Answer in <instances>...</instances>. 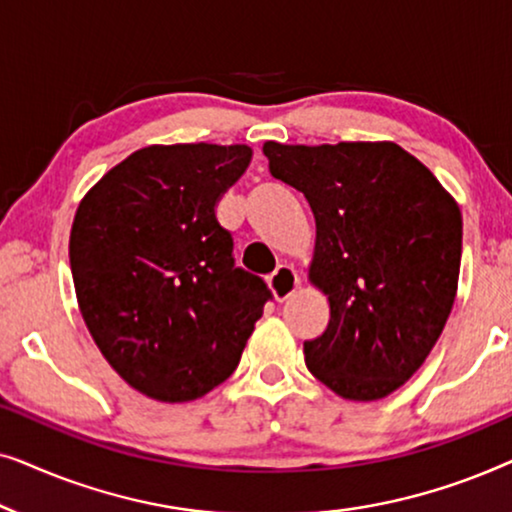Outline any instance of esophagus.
Returning a JSON list of instances; mask_svg holds the SVG:
<instances>
[{
  "mask_svg": "<svg viewBox=\"0 0 512 512\" xmlns=\"http://www.w3.org/2000/svg\"><path fill=\"white\" fill-rule=\"evenodd\" d=\"M298 284H300V277L296 275V270H293L291 265H279V268L268 277L272 296H275L279 303L286 298H291L293 293H296Z\"/></svg>",
  "mask_w": 512,
  "mask_h": 512,
  "instance_id": "obj_1",
  "label": "esophagus"
}]
</instances>
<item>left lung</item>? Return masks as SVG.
Returning <instances> with one entry per match:
<instances>
[{"instance_id": "obj_1", "label": "left lung", "mask_w": 512, "mask_h": 512, "mask_svg": "<svg viewBox=\"0 0 512 512\" xmlns=\"http://www.w3.org/2000/svg\"><path fill=\"white\" fill-rule=\"evenodd\" d=\"M270 174L305 195L317 223L310 282L331 319L305 363L349 401L403 387L443 333L457 296L461 212L394 142H265Z\"/></svg>"}]
</instances>
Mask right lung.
<instances>
[{
	"label": "right lung",
	"mask_w": 512,
	"mask_h": 512,
	"mask_svg": "<svg viewBox=\"0 0 512 512\" xmlns=\"http://www.w3.org/2000/svg\"><path fill=\"white\" fill-rule=\"evenodd\" d=\"M244 144H153L104 174L69 235L76 300L109 366L144 396L184 403L226 382L272 293L235 268L221 195Z\"/></svg>",
	"instance_id": "obj_1"
}]
</instances>
